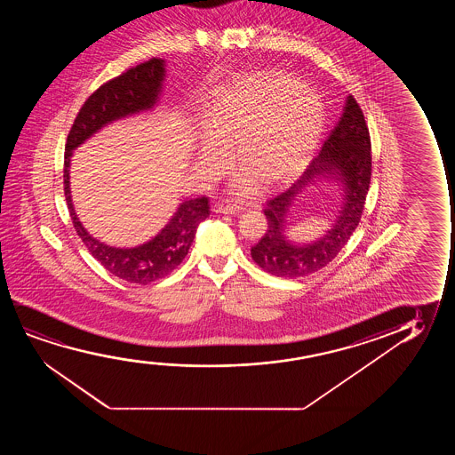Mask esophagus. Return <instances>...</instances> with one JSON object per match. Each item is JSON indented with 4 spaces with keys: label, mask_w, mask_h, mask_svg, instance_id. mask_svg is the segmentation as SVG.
Returning a JSON list of instances; mask_svg holds the SVG:
<instances>
[{
    "label": "esophagus",
    "mask_w": 455,
    "mask_h": 455,
    "mask_svg": "<svg viewBox=\"0 0 455 455\" xmlns=\"http://www.w3.org/2000/svg\"><path fill=\"white\" fill-rule=\"evenodd\" d=\"M212 210L220 214H239L243 212V206L236 205V204H228V202H218L212 206Z\"/></svg>",
    "instance_id": "obj_1"
}]
</instances>
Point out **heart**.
Here are the masks:
<instances>
[{
	"label": "heart",
	"instance_id": "b5f03b06",
	"mask_svg": "<svg viewBox=\"0 0 455 455\" xmlns=\"http://www.w3.org/2000/svg\"><path fill=\"white\" fill-rule=\"evenodd\" d=\"M323 125L317 96L287 76L255 75L225 88L206 118L205 135L197 146L200 168L219 171L235 160L245 174L262 185L283 180L305 163ZM237 177V189L249 187Z\"/></svg>",
	"mask_w": 455,
	"mask_h": 455
}]
</instances>
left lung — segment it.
<instances>
[{"label":"left lung","mask_w":455,"mask_h":455,"mask_svg":"<svg viewBox=\"0 0 455 455\" xmlns=\"http://www.w3.org/2000/svg\"><path fill=\"white\" fill-rule=\"evenodd\" d=\"M371 143L361 107L349 94L342 116L324 140L318 156L284 193L267 200L264 214L267 231L251 247L253 261L268 274L299 278L328 266L348 243L361 222L371 179ZM320 178L334 180L343 191V204L335 224L311 243H293L286 236V214L306 187Z\"/></svg>","instance_id":"obj_1"}]
</instances>
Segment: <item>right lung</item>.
<instances>
[{"instance_id":"1","label":"right lung","mask_w":455,"mask_h":455,"mask_svg":"<svg viewBox=\"0 0 455 455\" xmlns=\"http://www.w3.org/2000/svg\"><path fill=\"white\" fill-rule=\"evenodd\" d=\"M163 59H150L100 85L82 106L65 144L63 189L76 231L94 259L121 280L149 284L171 274L188 255L200 222L210 216L208 197L185 200L168 224L148 243L121 249L92 236L77 218L69 189L71 156L81 144L113 121L148 112L156 106L166 77Z\"/></svg>"}]
</instances>
